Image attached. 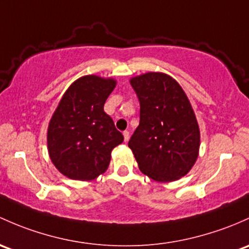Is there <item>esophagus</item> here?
<instances>
[{"label": "esophagus", "mask_w": 249, "mask_h": 249, "mask_svg": "<svg viewBox=\"0 0 249 249\" xmlns=\"http://www.w3.org/2000/svg\"><path fill=\"white\" fill-rule=\"evenodd\" d=\"M123 136H124V141H125V142H127V141L130 140V132L129 131H124V132H123Z\"/></svg>", "instance_id": "esophagus-1"}]
</instances>
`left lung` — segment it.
Segmentation results:
<instances>
[{"label":"left lung","instance_id":"left-lung-1","mask_svg":"<svg viewBox=\"0 0 249 249\" xmlns=\"http://www.w3.org/2000/svg\"><path fill=\"white\" fill-rule=\"evenodd\" d=\"M141 105L140 125L129 141L143 174L160 182L186 175L199 153L197 118L181 86L163 72L130 80Z\"/></svg>","mask_w":249,"mask_h":249}]
</instances>
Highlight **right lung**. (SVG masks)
I'll return each instance as SVG.
<instances>
[{"label": "right lung", "instance_id": "add662e5", "mask_svg": "<svg viewBox=\"0 0 249 249\" xmlns=\"http://www.w3.org/2000/svg\"><path fill=\"white\" fill-rule=\"evenodd\" d=\"M117 82L87 75L75 81L62 96L48 129L52 163L72 180L88 181L108 168L111 153L124 137L104 105Z\"/></svg>", "mask_w": 249, "mask_h": 249}]
</instances>
